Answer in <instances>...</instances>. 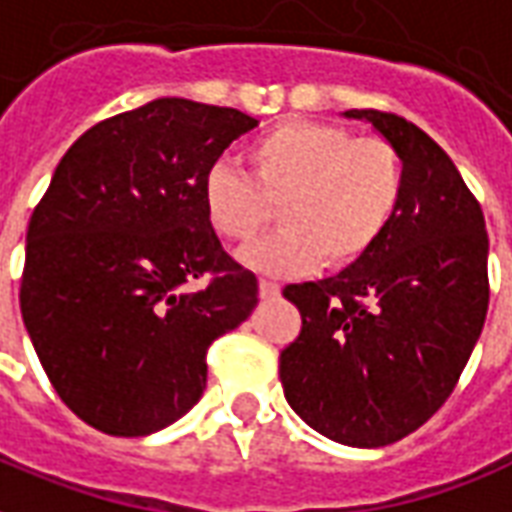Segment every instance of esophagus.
<instances>
[{"label": "esophagus", "mask_w": 512, "mask_h": 512, "mask_svg": "<svg viewBox=\"0 0 512 512\" xmlns=\"http://www.w3.org/2000/svg\"><path fill=\"white\" fill-rule=\"evenodd\" d=\"M279 293H282V287L268 282V279H260V298L263 301H274V298H279Z\"/></svg>", "instance_id": "obj_1"}]
</instances>
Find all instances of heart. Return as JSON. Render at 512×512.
<instances>
[{
    "mask_svg": "<svg viewBox=\"0 0 512 512\" xmlns=\"http://www.w3.org/2000/svg\"><path fill=\"white\" fill-rule=\"evenodd\" d=\"M249 176L225 162L200 181L206 225L225 241L257 238L279 208L282 233L238 255L271 276H298L323 263L342 271L380 244L404 198V162L391 140L352 138L339 124L287 119L246 149Z\"/></svg>",
    "mask_w": 512,
    "mask_h": 512,
    "instance_id": "heart-1",
    "label": "heart"
}]
</instances>
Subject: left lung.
Segmentation results:
<instances>
[{
  "mask_svg": "<svg viewBox=\"0 0 512 512\" xmlns=\"http://www.w3.org/2000/svg\"><path fill=\"white\" fill-rule=\"evenodd\" d=\"M369 121L404 162V198L388 233L336 276L287 285L301 333L279 355L287 404L323 437L382 448L445 404L488 312V233L453 160L396 113Z\"/></svg>",
  "mask_w": 512,
  "mask_h": 512,
  "instance_id": "obj_1",
  "label": "left lung"
}]
</instances>
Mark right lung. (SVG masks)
I'll return each mask as SVG.
<instances>
[{
    "label": "right lung",
    "instance_id": "right-lung-1",
    "mask_svg": "<svg viewBox=\"0 0 512 512\" xmlns=\"http://www.w3.org/2000/svg\"><path fill=\"white\" fill-rule=\"evenodd\" d=\"M255 127L160 97L94 124L56 165L26 230L21 314L59 399L97 431L146 437L187 415L211 342L257 306V276L200 208L206 170Z\"/></svg>",
    "mask_w": 512,
    "mask_h": 512
}]
</instances>
